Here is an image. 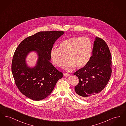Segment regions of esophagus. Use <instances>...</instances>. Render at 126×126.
<instances>
[{
  "label": "esophagus",
  "mask_w": 126,
  "mask_h": 126,
  "mask_svg": "<svg viewBox=\"0 0 126 126\" xmlns=\"http://www.w3.org/2000/svg\"><path fill=\"white\" fill-rule=\"evenodd\" d=\"M63 75H64V76L66 77H69L70 76V74H67V73H64Z\"/></svg>",
  "instance_id": "34e87169"
}]
</instances>
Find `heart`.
Segmentation results:
<instances>
[{
  "instance_id": "1",
  "label": "heart",
  "mask_w": 126,
  "mask_h": 126,
  "mask_svg": "<svg viewBox=\"0 0 126 126\" xmlns=\"http://www.w3.org/2000/svg\"><path fill=\"white\" fill-rule=\"evenodd\" d=\"M93 46L86 37L74 36L60 43L59 48L53 47L50 51V59L54 65L60 67L66 55L67 60L63 66L66 71H71L76 67L81 68L86 66L90 60Z\"/></svg>"
}]
</instances>
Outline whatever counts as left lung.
<instances>
[{"label": "left lung", "instance_id": "left-lung-1", "mask_svg": "<svg viewBox=\"0 0 126 126\" xmlns=\"http://www.w3.org/2000/svg\"><path fill=\"white\" fill-rule=\"evenodd\" d=\"M92 55L87 64L74 75L79 79L75 87L81 98L89 100L98 95L106 86L112 71L111 57L107 44L96 37Z\"/></svg>", "mask_w": 126, "mask_h": 126}]
</instances>
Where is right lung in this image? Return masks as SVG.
I'll list each match as a JSON object with an SVG mask.
<instances>
[{"instance_id":"1","label":"right lung","mask_w":126,"mask_h":126,"mask_svg":"<svg viewBox=\"0 0 126 126\" xmlns=\"http://www.w3.org/2000/svg\"><path fill=\"white\" fill-rule=\"evenodd\" d=\"M63 31L39 32L29 36L18 45L14 55L12 72L18 89L24 95L38 101L48 97L58 81L62 78L50 63L49 53ZM31 53L37 56L36 64L30 66L27 59Z\"/></svg>"}]
</instances>
